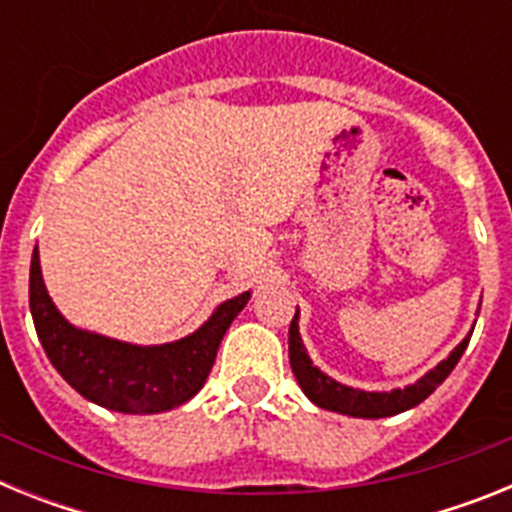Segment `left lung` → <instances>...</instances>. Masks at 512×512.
<instances>
[{
    "label": "left lung",
    "mask_w": 512,
    "mask_h": 512,
    "mask_svg": "<svg viewBox=\"0 0 512 512\" xmlns=\"http://www.w3.org/2000/svg\"><path fill=\"white\" fill-rule=\"evenodd\" d=\"M300 312V310H297ZM297 312L289 325V364L295 372L297 382H300L302 392L310 397L318 408L333 410V413L351 415V418H390V415L405 413V410L415 408L425 397L436 390L443 379L449 377L451 369L459 364L464 348H467L469 336L451 351L436 369L420 377L415 384H408L405 390H392V392H364L346 387V384L330 379L323 374L318 366H312L310 356L305 351V343L300 338V328H297Z\"/></svg>",
    "instance_id": "obj_1"
}]
</instances>
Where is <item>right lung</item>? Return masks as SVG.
I'll return each mask as SVG.
<instances>
[{
  "instance_id": "right-lung-1",
  "label": "right lung",
  "mask_w": 512,
  "mask_h": 512,
  "mask_svg": "<svg viewBox=\"0 0 512 512\" xmlns=\"http://www.w3.org/2000/svg\"><path fill=\"white\" fill-rule=\"evenodd\" d=\"M248 300L251 292H243L217 305L192 336L161 346H133L71 325L45 289L38 248L30 261V312L45 356L81 397L115 413H164L192 400L215 364L225 330Z\"/></svg>"
}]
</instances>
